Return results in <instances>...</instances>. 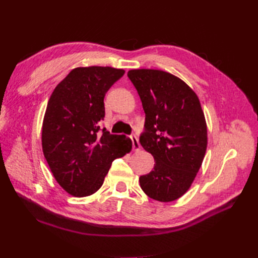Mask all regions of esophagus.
I'll list each match as a JSON object with an SVG mask.
<instances>
[{
  "mask_svg": "<svg viewBox=\"0 0 258 258\" xmlns=\"http://www.w3.org/2000/svg\"><path fill=\"white\" fill-rule=\"evenodd\" d=\"M130 139H131V141H132V147H133V151H135V152L140 151V150H141V145H140V143H139V140H138V138H136L135 135H131V136H130Z\"/></svg>",
  "mask_w": 258,
  "mask_h": 258,
  "instance_id": "34e87169",
  "label": "esophagus"
}]
</instances>
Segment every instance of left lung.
Here are the masks:
<instances>
[{
  "label": "left lung",
  "instance_id": "obj_1",
  "mask_svg": "<svg viewBox=\"0 0 258 258\" xmlns=\"http://www.w3.org/2000/svg\"><path fill=\"white\" fill-rule=\"evenodd\" d=\"M128 79L141 97L145 132L140 143L154 157V169L140 177L151 199L173 202L190 187L204 160L207 126L199 97L190 87L161 70H131Z\"/></svg>",
  "mask_w": 258,
  "mask_h": 258
}]
</instances>
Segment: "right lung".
<instances>
[{"instance_id":"add662e5","label":"right lung","mask_w":258,"mask_h":258,"mask_svg":"<svg viewBox=\"0 0 258 258\" xmlns=\"http://www.w3.org/2000/svg\"><path fill=\"white\" fill-rule=\"evenodd\" d=\"M109 67L76 68L48 100L42 125V149L54 178L69 194L85 197L101 188L115 158L132 150L125 135L101 131L104 96L124 75Z\"/></svg>"}]
</instances>
